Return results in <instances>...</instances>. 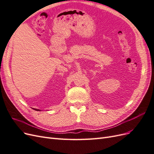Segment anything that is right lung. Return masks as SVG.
I'll list each match as a JSON object with an SVG mask.
<instances>
[{
  "label": "right lung",
  "mask_w": 154,
  "mask_h": 154,
  "mask_svg": "<svg viewBox=\"0 0 154 154\" xmlns=\"http://www.w3.org/2000/svg\"><path fill=\"white\" fill-rule=\"evenodd\" d=\"M34 109L35 110H36V111H41L42 110H40V109Z\"/></svg>",
  "instance_id": "add662e5"
}]
</instances>
